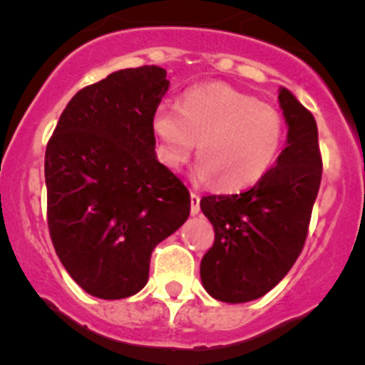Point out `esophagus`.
<instances>
[{
    "instance_id": "esophagus-1",
    "label": "esophagus",
    "mask_w": 365,
    "mask_h": 365,
    "mask_svg": "<svg viewBox=\"0 0 365 365\" xmlns=\"http://www.w3.org/2000/svg\"><path fill=\"white\" fill-rule=\"evenodd\" d=\"M200 201H201V196L196 192H190V213L192 215H197L200 213Z\"/></svg>"
}]
</instances>
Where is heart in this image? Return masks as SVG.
<instances>
[{"label":"heart","mask_w":365,"mask_h":365,"mask_svg":"<svg viewBox=\"0 0 365 365\" xmlns=\"http://www.w3.org/2000/svg\"><path fill=\"white\" fill-rule=\"evenodd\" d=\"M159 159L183 165L197 143L196 173L220 190H242L259 182L277 162L286 139L282 114L247 93L215 83L192 88L180 108L162 104L152 118Z\"/></svg>","instance_id":"obj_1"}]
</instances>
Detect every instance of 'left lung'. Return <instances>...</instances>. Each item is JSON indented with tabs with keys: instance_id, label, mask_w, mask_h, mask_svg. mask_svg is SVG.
I'll return each instance as SVG.
<instances>
[{
	"instance_id": "1",
	"label": "left lung",
	"mask_w": 365,
	"mask_h": 365,
	"mask_svg": "<svg viewBox=\"0 0 365 365\" xmlns=\"http://www.w3.org/2000/svg\"><path fill=\"white\" fill-rule=\"evenodd\" d=\"M288 141L264 178L240 194L205 196L201 210L215 240L201 259V282L213 298L242 304L281 282L304 249L322 183L318 127L309 109L281 88Z\"/></svg>"
}]
</instances>
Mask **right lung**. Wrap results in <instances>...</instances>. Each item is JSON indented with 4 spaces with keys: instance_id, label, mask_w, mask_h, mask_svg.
<instances>
[{
    "instance_id": "right-lung-1",
    "label": "right lung",
    "mask_w": 365,
    "mask_h": 365,
    "mask_svg": "<svg viewBox=\"0 0 365 365\" xmlns=\"http://www.w3.org/2000/svg\"><path fill=\"white\" fill-rule=\"evenodd\" d=\"M168 88L155 65L109 73L73 95L47 143L51 240L97 298L145 288L153 249L189 217V190L155 155L152 118Z\"/></svg>"
}]
</instances>
